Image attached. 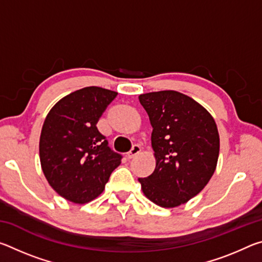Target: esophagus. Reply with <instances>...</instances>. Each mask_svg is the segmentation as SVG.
Listing matches in <instances>:
<instances>
[{"mask_svg": "<svg viewBox=\"0 0 262 262\" xmlns=\"http://www.w3.org/2000/svg\"><path fill=\"white\" fill-rule=\"evenodd\" d=\"M141 151V147L139 144H134L132 147V149H130V151L127 154V157L128 158H133V157H135L137 154H139Z\"/></svg>", "mask_w": 262, "mask_h": 262, "instance_id": "esophagus-1", "label": "esophagus"}]
</instances>
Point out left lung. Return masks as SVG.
<instances>
[{
  "label": "left lung",
  "instance_id": "8db88e82",
  "mask_svg": "<svg viewBox=\"0 0 262 262\" xmlns=\"http://www.w3.org/2000/svg\"><path fill=\"white\" fill-rule=\"evenodd\" d=\"M152 126L156 167L139 178L145 196L157 206L178 207L205 188L214 174L220 135L214 118L190 97L167 90L139 97Z\"/></svg>",
  "mask_w": 262,
  "mask_h": 262
}]
</instances>
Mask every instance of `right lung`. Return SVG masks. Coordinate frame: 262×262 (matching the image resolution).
Here are the masks:
<instances>
[{
	"mask_svg": "<svg viewBox=\"0 0 262 262\" xmlns=\"http://www.w3.org/2000/svg\"><path fill=\"white\" fill-rule=\"evenodd\" d=\"M117 92L83 88L53 106L42 125L39 154L48 184L66 200L86 203L103 192L122 156L108 147L97 122Z\"/></svg>",
	"mask_w": 262,
	"mask_h": 262,
	"instance_id": "obj_1",
	"label": "right lung"
}]
</instances>
